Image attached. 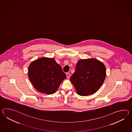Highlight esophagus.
Returning <instances> with one entry per match:
<instances>
[{
  "label": "esophagus",
  "mask_w": 132,
  "mask_h": 132,
  "mask_svg": "<svg viewBox=\"0 0 132 132\" xmlns=\"http://www.w3.org/2000/svg\"><path fill=\"white\" fill-rule=\"evenodd\" d=\"M66 76H67V77L68 78H69L70 77V75L69 73H66Z\"/></svg>",
  "instance_id": "obj_1"
}]
</instances>
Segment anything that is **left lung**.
I'll return each mask as SVG.
<instances>
[{"mask_svg": "<svg viewBox=\"0 0 132 132\" xmlns=\"http://www.w3.org/2000/svg\"><path fill=\"white\" fill-rule=\"evenodd\" d=\"M106 69L102 62L95 59L80 60L70 77L77 93L85 96L97 92L103 83Z\"/></svg>", "mask_w": 132, "mask_h": 132, "instance_id": "8db88e82", "label": "left lung"}]
</instances>
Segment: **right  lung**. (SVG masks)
Returning <instances> with one entry per match:
<instances>
[{
	"label": "right lung",
	"instance_id": "right-lung-1",
	"mask_svg": "<svg viewBox=\"0 0 132 132\" xmlns=\"http://www.w3.org/2000/svg\"><path fill=\"white\" fill-rule=\"evenodd\" d=\"M28 77L37 91L50 95L55 92L66 75L54 59L44 57L30 64Z\"/></svg>",
	"mask_w": 132,
	"mask_h": 132
}]
</instances>
